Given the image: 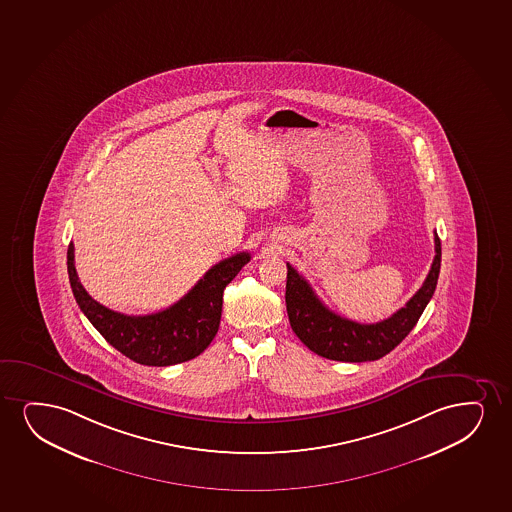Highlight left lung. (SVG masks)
Here are the masks:
<instances>
[{"label": "left lung", "mask_w": 512, "mask_h": 512, "mask_svg": "<svg viewBox=\"0 0 512 512\" xmlns=\"http://www.w3.org/2000/svg\"><path fill=\"white\" fill-rule=\"evenodd\" d=\"M434 253L431 270L414 298L395 315L377 324H358L330 311L311 285L287 263L285 305L294 334L313 353L337 362H372L388 355L414 329L429 299L433 298L441 266V242L436 233Z\"/></svg>", "instance_id": "left-lung-1"}]
</instances>
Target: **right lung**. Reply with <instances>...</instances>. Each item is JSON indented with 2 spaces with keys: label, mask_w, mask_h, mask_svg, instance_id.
Listing matches in <instances>:
<instances>
[{
  "label": "right lung",
  "mask_w": 512,
  "mask_h": 512,
  "mask_svg": "<svg viewBox=\"0 0 512 512\" xmlns=\"http://www.w3.org/2000/svg\"><path fill=\"white\" fill-rule=\"evenodd\" d=\"M249 259V253L223 259L175 305L138 317L109 310L91 298L79 282L72 242L67 249V272L76 303L107 343L133 362L168 367L192 360L211 344L220 327L223 291Z\"/></svg>",
  "instance_id": "obj_1"
}]
</instances>
